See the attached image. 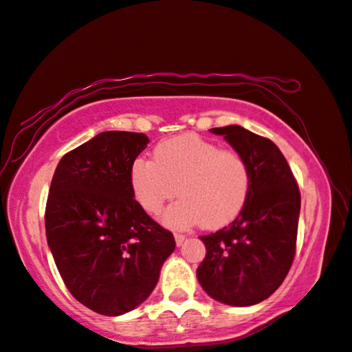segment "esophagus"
I'll return each instance as SVG.
<instances>
[{"label":"esophagus","mask_w":352,"mask_h":352,"mask_svg":"<svg viewBox=\"0 0 352 352\" xmlns=\"http://www.w3.org/2000/svg\"><path fill=\"white\" fill-rule=\"evenodd\" d=\"M174 237H175V243H177L178 247H180L182 243L184 242V239H186V236L182 234V233H175V234H174Z\"/></svg>","instance_id":"obj_1"}]
</instances>
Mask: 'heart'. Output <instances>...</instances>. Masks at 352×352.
Instances as JSON below:
<instances>
[{"instance_id":"1","label":"heart","mask_w":352,"mask_h":352,"mask_svg":"<svg viewBox=\"0 0 352 352\" xmlns=\"http://www.w3.org/2000/svg\"><path fill=\"white\" fill-rule=\"evenodd\" d=\"M135 200L148 214H158L166 201L182 200L168 208L163 222L170 228L199 223L220 228L230 223L245 205L250 170L245 158L233 148L195 133H183L158 142L153 162L138 158L130 168Z\"/></svg>"}]
</instances>
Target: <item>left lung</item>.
Instances as JSON below:
<instances>
[{"mask_svg":"<svg viewBox=\"0 0 352 352\" xmlns=\"http://www.w3.org/2000/svg\"><path fill=\"white\" fill-rule=\"evenodd\" d=\"M248 164V195L233 222L200 236L206 256L197 279L208 295L236 307L264 301L294 262L301 197L287 160L275 142L241 126L211 129Z\"/></svg>","mask_w":352,"mask_h":352,"instance_id":"8db88e82","label":"left lung"}]
</instances>
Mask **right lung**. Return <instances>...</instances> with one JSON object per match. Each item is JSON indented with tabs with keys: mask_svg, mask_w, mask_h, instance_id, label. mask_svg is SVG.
Segmentation results:
<instances>
[{
	"mask_svg": "<svg viewBox=\"0 0 352 352\" xmlns=\"http://www.w3.org/2000/svg\"><path fill=\"white\" fill-rule=\"evenodd\" d=\"M144 133L102 132L58 162L46 201L47 245L65 285L91 311L118 317L152 294L175 239L133 199L130 168Z\"/></svg>",
	"mask_w": 352,
	"mask_h": 352,
	"instance_id": "obj_1",
	"label": "right lung"
}]
</instances>
